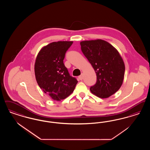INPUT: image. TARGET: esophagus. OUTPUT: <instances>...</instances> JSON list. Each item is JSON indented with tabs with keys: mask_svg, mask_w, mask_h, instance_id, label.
<instances>
[{
	"mask_svg": "<svg viewBox=\"0 0 150 150\" xmlns=\"http://www.w3.org/2000/svg\"><path fill=\"white\" fill-rule=\"evenodd\" d=\"M78 78L80 80H82L83 79V74H81V75H80V76H79Z\"/></svg>",
	"mask_w": 150,
	"mask_h": 150,
	"instance_id": "obj_1",
	"label": "esophagus"
}]
</instances>
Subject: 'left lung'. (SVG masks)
Here are the masks:
<instances>
[{
    "instance_id": "8db88e82",
    "label": "left lung",
    "mask_w": 150,
    "mask_h": 150,
    "mask_svg": "<svg viewBox=\"0 0 150 150\" xmlns=\"http://www.w3.org/2000/svg\"><path fill=\"white\" fill-rule=\"evenodd\" d=\"M80 45L97 75L91 92L101 98L110 97L120 89L124 77L125 64L119 52L101 39L82 41Z\"/></svg>"
}]
</instances>
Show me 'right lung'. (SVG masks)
<instances>
[{"instance_id":"add662e5","label":"right lung","mask_w":150,"mask_h":150,"mask_svg":"<svg viewBox=\"0 0 150 150\" xmlns=\"http://www.w3.org/2000/svg\"><path fill=\"white\" fill-rule=\"evenodd\" d=\"M72 43L68 41L50 43L42 48L36 58V81L43 92L53 100L67 98L78 82L70 75L64 64L65 53Z\"/></svg>"}]
</instances>
